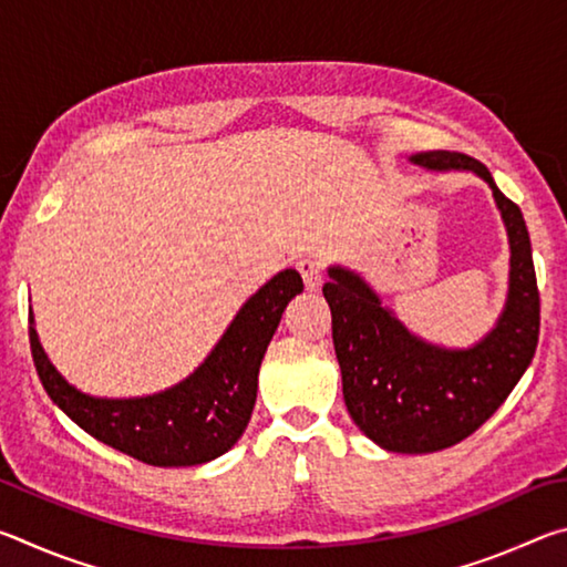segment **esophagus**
I'll return each instance as SVG.
<instances>
[{"label": "esophagus", "instance_id": "obj_1", "mask_svg": "<svg viewBox=\"0 0 567 567\" xmlns=\"http://www.w3.org/2000/svg\"><path fill=\"white\" fill-rule=\"evenodd\" d=\"M297 270H300L305 285L315 290L322 282V272H324V257L322 255H315V252H307L302 255L300 260H297Z\"/></svg>", "mask_w": 567, "mask_h": 567}]
</instances>
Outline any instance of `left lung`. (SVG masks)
<instances>
[{"label":"left lung","instance_id":"obj_1","mask_svg":"<svg viewBox=\"0 0 567 567\" xmlns=\"http://www.w3.org/2000/svg\"><path fill=\"white\" fill-rule=\"evenodd\" d=\"M427 169H473L493 187L511 237V295L497 328L473 350H443L410 334L358 275L330 270L322 295L348 412L390 453H437L483 425L530 364L540 334V290L520 207L507 199L483 162L435 150L412 157Z\"/></svg>","mask_w":567,"mask_h":567}]
</instances>
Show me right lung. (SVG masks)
<instances>
[{"label":"right lung","mask_w":567,"mask_h":567,"mask_svg":"<svg viewBox=\"0 0 567 567\" xmlns=\"http://www.w3.org/2000/svg\"><path fill=\"white\" fill-rule=\"evenodd\" d=\"M297 270L275 275L237 312L213 354L177 388L137 400H97L66 385L47 360L37 332L30 348L37 375L84 433L157 467L203 465L245 433L257 398V372L287 302L302 292Z\"/></svg>","instance_id":"obj_1"}]
</instances>
